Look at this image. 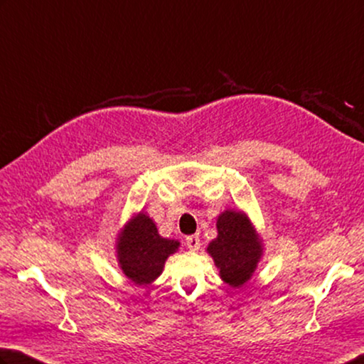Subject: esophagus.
Listing matches in <instances>:
<instances>
[{"mask_svg": "<svg viewBox=\"0 0 364 364\" xmlns=\"http://www.w3.org/2000/svg\"><path fill=\"white\" fill-rule=\"evenodd\" d=\"M186 245L191 251H197L200 248V239L199 235H189L186 237Z\"/></svg>", "mask_w": 364, "mask_h": 364, "instance_id": "34e87169", "label": "esophagus"}]
</instances>
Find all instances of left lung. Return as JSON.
I'll return each mask as SVG.
<instances>
[{
	"label": "left lung",
	"mask_w": 364,
	"mask_h": 364,
	"mask_svg": "<svg viewBox=\"0 0 364 364\" xmlns=\"http://www.w3.org/2000/svg\"><path fill=\"white\" fill-rule=\"evenodd\" d=\"M216 239L207 247L224 283L240 288L253 277L264 256V240L250 216L228 208L216 218Z\"/></svg>",
	"instance_id": "left-lung-1"
}]
</instances>
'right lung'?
I'll list each match as a JSON object with an SVG mask.
<instances>
[{
	"mask_svg": "<svg viewBox=\"0 0 364 364\" xmlns=\"http://www.w3.org/2000/svg\"><path fill=\"white\" fill-rule=\"evenodd\" d=\"M180 245V240L162 237L153 218L141 210L132 215L116 235L117 266L134 285L149 287Z\"/></svg>",
	"mask_w": 364,
	"mask_h": 364,
	"instance_id": "1",
	"label": "right lung"
}]
</instances>
